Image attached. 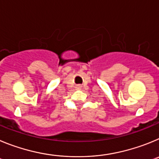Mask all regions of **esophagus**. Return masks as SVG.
<instances>
[{"label": "esophagus", "mask_w": 159, "mask_h": 159, "mask_svg": "<svg viewBox=\"0 0 159 159\" xmlns=\"http://www.w3.org/2000/svg\"><path fill=\"white\" fill-rule=\"evenodd\" d=\"M81 85H77V89H81Z\"/></svg>", "instance_id": "34e87169"}]
</instances>
